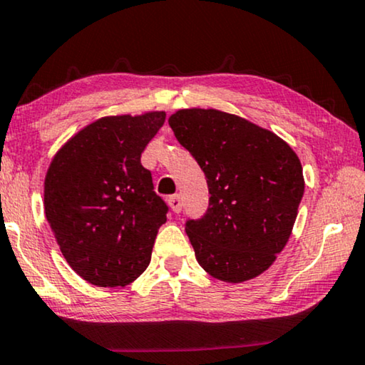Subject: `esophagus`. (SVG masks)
<instances>
[{
    "instance_id": "34e87169",
    "label": "esophagus",
    "mask_w": 365,
    "mask_h": 365,
    "mask_svg": "<svg viewBox=\"0 0 365 365\" xmlns=\"http://www.w3.org/2000/svg\"><path fill=\"white\" fill-rule=\"evenodd\" d=\"M168 205H170L173 213H180L182 212V205H183L180 195H172V197L168 198Z\"/></svg>"
}]
</instances>
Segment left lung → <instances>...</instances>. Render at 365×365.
Returning a JSON list of instances; mask_svg holds the SVG:
<instances>
[{"label":"left lung","mask_w":365,"mask_h":365,"mask_svg":"<svg viewBox=\"0 0 365 365\" xmlns=\"http://www.w3.org/2000/svg\"><path fill=\"white\" fill-rule=\"evenodd\" d=\"M207 177L210 205L185 225L198 264L225 283L264 273L289 240L304 177L276 133L217 109H182L168 119Z\"/></svg>","instance_id":"1"}]
</instances>
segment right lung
Listing matches in <instances>:
<instances>
[{
  "label": "right lung",
  "instance_id": "1",
  "mask_svg": "<svg viewBox=\"0 0 365 365\" xmlns=\"http://www.w3.org/2000/svg\"><path fill=\"white\" fill-rule=\"evenodd\" d=\"M165 112L109 115L56 153L44 180V212L71 268L99 287L127 286L150 263L167 205L140 155Z\"/></svg>",
  "mask_w": 365,
  "mask_h": 365
}]
</instances>
